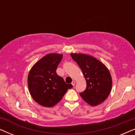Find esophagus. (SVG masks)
Segmentation results:
<instances>
[{"label":"esophagus","instance_id":"esophagus-1","mask_svg":"<svg viewBox=\"0 0 135 135\" xmlns=\"http://www.w3.org/2000/svg\"><path fill=\"white\" fill-rule=\"evenodd\" d=\"M75 82L74 80H73V82H72V85H73V86H74L75 85Z\"/></svg>","mask_w":135,"mask_h":135}]
</instances>
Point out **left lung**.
I'll return each instance as SVG.
<instances>
[{
  "mask_svg": "<svg viewBox=\"0 0 135 135\" xmlns=\"http://www.w3.org/2000/svg\"><path fill=\"white\" fill-rule=\"evenodd\" d=\"M71 56L82 70L86 82V89L80 97L90 106H97L109 95L112 78L108 68L97 58L86 54L71 53Z\"/></svg>",
  "mask_w": 135,
  "mask_h": 135,
  "instance_id": "1",
  "label": "left lung"
}]
</instances>
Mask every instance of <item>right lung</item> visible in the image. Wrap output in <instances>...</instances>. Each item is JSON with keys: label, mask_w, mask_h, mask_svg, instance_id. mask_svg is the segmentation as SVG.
Instances as JSON below:
<instances>
[{"label": "right lung", "mask_w": 135, "mask_h": 135, "mask_svg": "<svg viewBox=\"0 0 135 135\" xmlns=\"http://www.w3.org/2000/svg\"><path fill=\"white\" fill-rule=\"evenodd\" d=\"M62 58V54L50 53L37 62L29 71V93L33 99L42 106H54L61 100L68 90L73 88L56 72Z\"/></svg>", "instance_id": "obj_1"}]
</instances>
